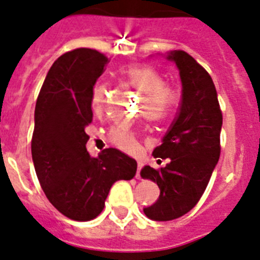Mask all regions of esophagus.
I'll use <instances>...</instances> for the list:
<instances>
[{
	"label": "esophagus",
	"mask_w": 260,
	"mask_h": 260,
	"mask_svg": "<svg viewBox=\"0 0 260 260\" xmlns=\"http://www.w3.org/2000/svg\"><path fill=\"white\" fill-rule=\"evenodd\" d=\"M142 166H144V163L139 162V168H137V174H136V177H137V179H141V175H140V172H141Z\"/></svg>",
	"instance_id": "obj_1"
}]
</instances>
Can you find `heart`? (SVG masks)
I'll use <instances>...</instances> for the list:
<instances>
[{"label":"heart","mask_w":260,"mask_h":260,"mask_svg":"<svg viewBox=\"0 0 260 260\" xmlns=\"http://www.w3.org/2000/svg\"><path fill=\"white\" fill-rule=\"evenodd\" d=\"M120 78L124 84L142 94L139 114L150 121H162L170 116L175 104L172 90L166 86V80L159 72L146 66H128L120 70ZM92 109L95 114L104 113L107 102V86L97 83L92 90ZM111 144L128 153L140 149L139 135L125 124H118L109 133Z\"/></svg>","instance_id":"b5f03b06"}]
</instances>
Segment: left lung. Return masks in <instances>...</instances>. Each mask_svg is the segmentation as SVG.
I'll return each instance as SVG.
<instances>
[{
	"instance_id": "8db88e82",
	"label": "left lung",
	"mask_w": 260,
	"mask_h": 260,
	"mask_svg": "<svg viewBox=\"0 0 260 260\" xmlns=\"http://www.w3.org/2000/svg\"><path fill=\"white\" fill-rule=\"evenodd\" d=\"M182 84L179 113L154 149V158L170 159L166 167L145 166L141 177L159 186V198L144 212L156 221L174 220L190 211L205 193L220 156L223 114L211 76L184 50L168 53Z\"/></svg>"
}]
</instances>
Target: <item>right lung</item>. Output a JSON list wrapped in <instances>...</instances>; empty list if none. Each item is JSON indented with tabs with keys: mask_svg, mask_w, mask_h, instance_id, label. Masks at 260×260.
Wrapping results in <instances>:
<instances>
[{
	"mask_svg": "<svg viewBox=\"0 0 260 260\" xmlns=\"http://www.w3.org/2000/svg\"><path fill=\"white\" fill-rule=\"evenodd\" d=\"M109 58L79 48L60 55L49 70L35 109L32 159L49 202L76 221L101 214L118 180H131L137 162L109 147L95 158L86 150L85 127L93 120L92 90Z\"/></svg>",
	"mask_w": 260,
	"mask_h": 260,
	"instance_id": "1",
	"label": "right lung"
}]
</instances>
